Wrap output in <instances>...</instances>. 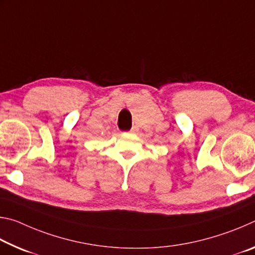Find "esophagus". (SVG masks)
<instances>
[{"mask_svg":"<svg viewBox=\"0 0 255 255\" xmlns=\"http://www.w3.org/2000/svg\"><path fill=\"white\" fill-rule=\"evenodd\" d=\"M135 130H136V129H135V128H131V130H130V131H129V132H135Z\"/></svg>","mask_w":255,"mask_h":255,"instance_id":"obj_1","label":"esophagus"}]
</instances>
